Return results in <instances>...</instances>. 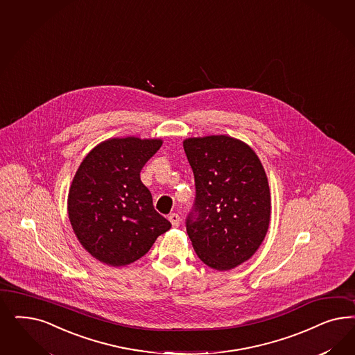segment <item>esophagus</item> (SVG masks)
Instances as JSON below:
<instances>
[{"mask_svg": "<svg viewBox=\"0 0 355 355\" xmlns=\"http://www.w3.org/2000/svg\"><path fill=\"white\" fill-rule=\"evenodd\" d=\"M168 219H170V222H171V225L173 227H179V226H180V217H179V214L172 213V214H170Z\"/></svg>", "mask_w": 355, "mask_h": 355, "instance_id": "34e87169", "label": "esophagus"}]
</instances>
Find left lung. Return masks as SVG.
<instances>
[{
  "label": "left lung",
  "instance_id": "8db88e82",
  "mask_svg": "<svg viewBox=\"0 0 355 355\" xmlns=\"http://www.w3.org/2000/svg\"><path fill=\"white\" fill-rule=\"evenodd\" d=\"M183 146L196 183L188 236L207 266L219 272L236 268L259 250L270 223L261 160L250 145L226 135L185 138Z\"/></svg>",
  "mask_w": 355,
  "mask_h": 355
}]
</instances>
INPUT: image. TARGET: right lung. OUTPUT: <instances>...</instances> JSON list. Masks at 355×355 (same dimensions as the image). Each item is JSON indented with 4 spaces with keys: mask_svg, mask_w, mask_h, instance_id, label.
I'll use <instances>...</instances> for the list:
<instances>
[{
    "mask_svg": "<svg viewBox=\"0 0 355 355\" xmlns=\"http://www.w3.org/2000/svg\"><path fill=\"white\" fill-rule=\"evenodd\" d=\"M162 144L160 138H110L76 172L69 188V220L82 247L101 263L114 268L135 263L171 229L139 179Z\"/></svg>",
    "mask_w": 355,
    "mask_h": 355,
    "instance_id": "add662e5",
    "label": "right lung"
}]
</instances>
